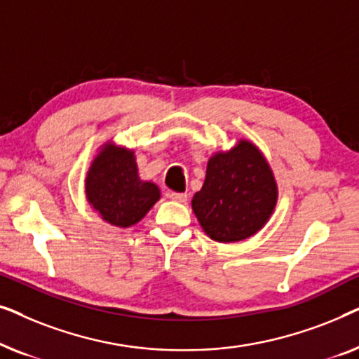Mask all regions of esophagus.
I'll list each match as a JSON object with an SVG mask.
<instances>
[{"label": "esophagus", "mask_w": 359, "mask_h": 359, "mask_svg": "<svg viewBox=\"0 0 359 359\" xmlns=\"http://www.w3.org/2000/svg\"><path fill=\"white\" fill-rule=\"evenodd\" d=\"M170 199H173V201H178V203H186V201H188V194L186 193H173V191H170L168 194Z\"/></svg>", "instance_id": "1"}]
</instances>
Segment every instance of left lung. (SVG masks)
I'll return each mask as SVG.
<instances>
[{
    "instance_id": "left-lung-1",
    "label": "left lung",
    "mask_w": 359,
    "mask_h": 359,
    "mask_svg": "<svg viewBox=\"0 0 359 359\" xmlns=\"http://www.w3.org/2000/svg\"><path fill=\"white\" fill-rule=\"evenodd\" d=\"M276 199V181L262 151L240 140L232 150L210 156L193 210L210 238L230 243L257 233L273 214Z\"/></svg>"
}]
</instances>
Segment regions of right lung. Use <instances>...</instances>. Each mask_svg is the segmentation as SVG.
<instances>
[{"mask_svg":"<svg viewBox=\"0 0 359 359\" xmlns=\"http://www.w3.org/2000/svg\"><path fill=\"white\" fill-rule=\"evenodd\" d=\"M85 188L101 217L124 229L139 222L160 199L158 186L139 178L134 151L111 144L93 161Z\"/></svg>","mask_w":359,"mask_h":359,"instance_id":"right-lung-1","label":"right lung"}]
</instances>
